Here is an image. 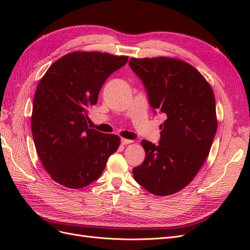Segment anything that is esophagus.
<instances>
[{"mask_svg": "<svg viewBox=\"0 0 250 250\" xmlns=\"http://www.w3.org/2000/svg\"><path fill=\"white\" fill-rule=\"evenodd\" d=\"M121 143H122V145H128V144H131L132 141L127 140V139H122V140H121Z\"/></svg>", "mask_w": 250, "mask_h": 250, "instance_id": "obj_1", "label": "esophagus"}]
</instances>
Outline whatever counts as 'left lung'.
Segmentation results:
<instances>
[{
	"instance_id": "1",
	"label": "left lung",
	"mask_w": 250,
	"mask_h": 250,
	"mask_svg": "<svg viewBox=\"0 0 250 250\" xmlns=\"http://www.w3.org/2000/svg\"><path fill=\"white\" fill-rule=\"evenodd\" d=\"M150 105L165 113L160 145L143 140L145 161L132 170L139 185L156 196L186 188L208 156L217 131L213 88L198 70L174 57L130 58Z\"/></svg>"
}]
</instances>
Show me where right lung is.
Instances as JSON below:
<instances>
[{"label": "right lung", "mask_w": 250, "mask_h": 250, "mask_svg": "<svg viewBox=\"0 0 250 250\" xmlns=\"http://www.w3.org/2000/svg\"><path fill=\"white\" fill-rule=\"evenodd\" d=\"M128 56L76 51L57 59L41 79L33 100L31 128L37 155L51 178L69 188L98 179L118 150L116 134L87 125V109L103 83Z\"/></svg>", "instance_id": "obj_1"}]
</instances>
